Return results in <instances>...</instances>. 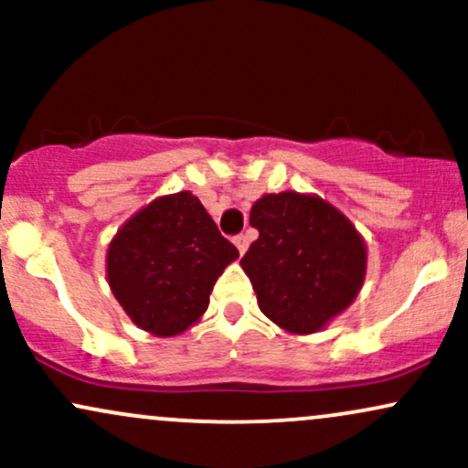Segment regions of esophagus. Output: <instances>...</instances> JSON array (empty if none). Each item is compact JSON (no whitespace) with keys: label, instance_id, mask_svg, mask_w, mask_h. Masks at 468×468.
<instances>
[{"label":"esophagus","instance_id":"34e87169","mask_svg":"<svg viewBox=\"0 0 468 468\" xmlns=\"http://www.w3.org/2000/svg\"><path fill=\"white\" fill-rule=\"evenodd\" d=\"M233 241H235V246H238V250L244 255L246 249H249V238H246V235H238Z\"/></svg>","mask_w":468,"mask_h":468}]
</instances>
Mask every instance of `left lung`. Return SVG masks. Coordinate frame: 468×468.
<instances>
[{
	"mask_svg": "<svg viewBox=\"0 0 468 468\" xmlns=\"http://www.w3.org/2000/svg\"><path fill=\"white\" fill-rule=\"evenodd\" d=\"M260 238L239 261L257 303L290 335H314L361 292L367 246L356 227L313 193H266L250 208Z\"/></svg>",
	"mask_w": 468,
	"mask_h": 468,
	"instance_id": "left-lung-1",
	"label": "left lung"
}]
</instances>
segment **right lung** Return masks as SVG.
<instances>
[{"label": "right lung", "mask_w": 468, "mask_h": 468, "mask_svg": "<svg viewBox=\"0 0 468 468\" xmlns=\"http://www.w3.org/2000/svg\"><path fill=\"white\" fill-rule=\"evenodd\" d=\"M238 257L191 191L171 193L116 230L107 246V283L133 325L178 336L202 319L218 277Z\"/></svg>", "instance_id": "obj_1"}]
</instances>
